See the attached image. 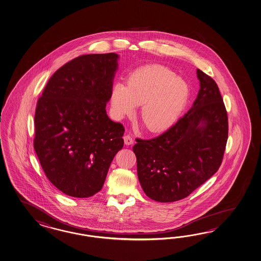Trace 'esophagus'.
Returning a JSON list of instances; mask_svg holds the SVG:
<instances>
[{
    "mask_svg": "<svg viewBox=\"0 0 261 261\" xmlns=\"http://www.w3.org/2000/svg\"><path fill=\"white\" fill-rule=\"evenodd\" d=\"M123 140H124L125 145H131V144H133V138H132L130 135H125V136L123 137Z\"/></svg>",
    "mask_w": 261,
    "mask_h": 261,
    "instance_id": "esophagus-1",
    "label": "esophagus"
}]
</instances>
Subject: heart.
Here are the masks:
<instances>
[{"label":"heart","mask_w":261,"mask_h":261,"mask_svg":"<svg viewBox=\"0 0 261 261\" xmlns=\"http://www.w3.org/2000/svg\"><path fill=\"white\" fill-rule=\"evenodd\" d=\"M189 87L181 77L161 65H146L132 71L127 84H115L110 102L115 116L133 114L141 105V123L152 133L172 126L183 111Z\"/></svg>","instance_id":"1"}]
</instances>
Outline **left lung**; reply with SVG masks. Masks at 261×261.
Instances as JSON below:
<instances>
[{
    "mask_svg": "<svg viewBox=\"0 0 261 261\" xmlns=\"http://www.w3.org/2000/svg\"><path fill=\"white\" fill-rule=\"evenodd\" d=\"M193 106L166 132L137 139L138 176L147 196L170 203L188 197L219 170L228 139V117L216 82L197 70Z\"/></svg>",
    "mask_w": 261,
    "mask_h": 261,
    "instance_id": "left-lung-1",
    "label": "left lung"
}]
</instances>
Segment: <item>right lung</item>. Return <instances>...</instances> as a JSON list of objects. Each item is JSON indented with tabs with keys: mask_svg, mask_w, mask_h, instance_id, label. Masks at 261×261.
<instances>
[{
	"mask_svg": "<svg viewBox=\"0 0 261 261\" xmlns=\"http://www.w3.org/2000/svg\"><path fill=\"white\" fill-rule=\"evenodd\" d=\"M118 58L114 53L74 58L51 75L38 98L34 149L51 184L71 197L101 191L123 147V125L106 111Z\"/></svg>",
	"mask_w": 261,
	"mask_h": 261,
	"instance_id": "obj_1",
	"label": "right lung"
}]
</instances>
